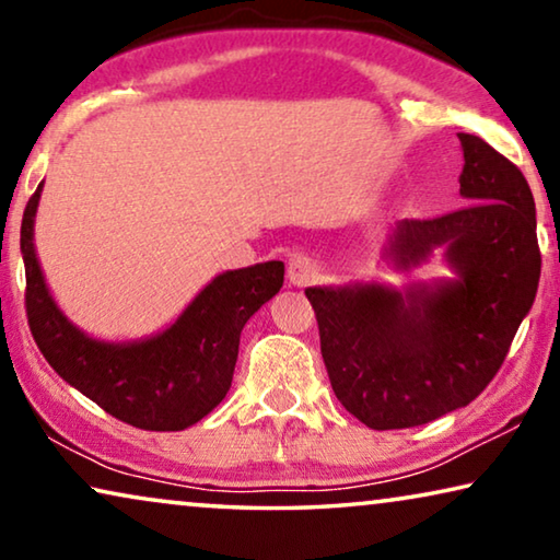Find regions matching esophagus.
<instances>
[{
	"instance_id": "obj_1",
	"label": "esophagus",
	"mask_w": 560,
	"mask_h": 560,
	"mask_svg": "<svg viewBox=\"0 0 560 560\" xmlns=\"http://www.w3.org/2000/svg\"><path fill=\"white\" fill-rule=\"evenodd\" d=\"M287 277L289 283H294V287H306V283H312L319 277V264L310 256H296L289 261Z\"/></svg>"
}]
</instances>
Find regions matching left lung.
I'll list each match as a JSON object with an SVG mask.
<instances>
[{
	"mask_svg": "<svg viewBox=\"0 0 560 560\" xmlns=\"http://www.w3.org/2000/svg\"><path fill=\"white\" fill-rule=\"evenodd\" d=\"M467 208L398 220L385 258L411 271L436 248L452 277L304 289L340 404L375 431L411 429L471 404L498 375L540 281L535 200L513 162L459 133Z\"/></svg>",
	"mask_w": 560,
	"mask_h": 560,
	"instance_id": "obj_1",
	"label": "left lung"
}]
</instances>
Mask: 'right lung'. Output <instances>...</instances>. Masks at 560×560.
<instances>
[{
	"label": "right lung",
	"instance_id": "right-lung-1",
	"mask_svg": "<svg viewBox=\"0 0 560 560\" xmlns=\"http://www.w3.org/2000/svg\"><path fill=\"white\" fill-rule=\"evenodd\" d=\"M43 183L22 215L20 248L27 277V322L37 348L62 381L106 413L144 431H183L231 390L246 322L279 294L283 264L223 271L162 332L129 342L85 335L47 289L35 250Z\"/></svg>",
	"mask_w": 560,
	"mask_h": 560
}]
</instances>
